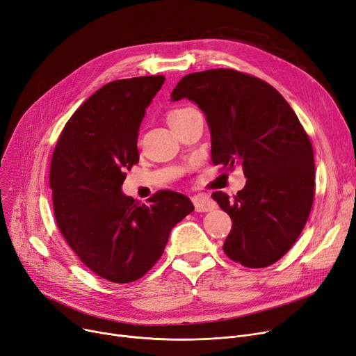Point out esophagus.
<instances>
[{
    "label": "esophagus",
    "instance_id": "esophagus-1",
    "mask_svg": "<svg viewBox=\"0 0 356 356\" xmlns=\"http://www.w3.org/2000/svg\"><path fill=\"white\" fill-rule=\"evenodd\" d=\"M193 202L195 207V211L198 213H207V211H211L214 208V202L213 200L205 195V194H198L193 197Z\"/></svg>",
    "mask_w": 356,
    "mask_h": 356
}]
</instances>
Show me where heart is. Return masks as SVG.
I'll list each match as a JSON object with an SVG mask.
<instances>
[{
	"instance_id": "b5f03b06",
	"label": "heart",
	"mask_w": 356,
	"mask_h": 356,
	"mask_svg": "<svg viewBox=\"0 0 356 356\" xmlns=\"http://www.w3.org/2000/svg\"><path fill=\"white\" fill-rule=\"evenodd\" d=\"M188 111H190V109H174V111H171L168 115H166V120H168V123L171 124V123H174L175 120H178L181 116H184Z\"/></svg>"
}]
</instances>
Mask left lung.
<instances>
[{
  "label": "left lung",
  "mask_w": 356,
  "mask_h": 356,
  "mask_svg": "<svg viewBox=\"0 0 356 356\" xmlns=\"http://www.w3.org/2000/svg\"><path fill=\"white\" fill-rule=\"evenodd\" d=\"M193 100L211 132V161L243 168L245 186L213 198L233 227L224 253L245 267H267L295 244L315 195L312 143L295 111L268 83L237 70L186 74L171 100Z\"/></svg>",
  "instance_id": "left-lung-1"
}]
</instances>
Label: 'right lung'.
<instances>
[{
	"instance_id": "right-lung-1",
	"label": "right lung",
	"mask_w": 356,
	"mask_h": 356,
	"mask_svg": "<svg viewBox=\"0 0 356 356\" xmlns=\"http://www.w3.org/2000/svg\"><path fill=\"white\" fill-rule=\"evenodd\" d=\"M163 76L115 80L74 112L50 166L60 233L80 261L113 283L140 279L161 259L171 229L190 213L191 200L159 191L140 204L122 193L139 161L138 132Z\"/></svg>"
}]
</instances>
